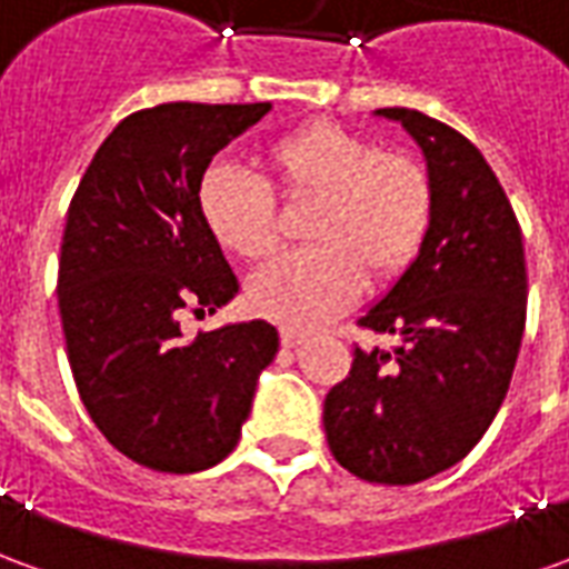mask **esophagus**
<instances>
[{"label":"esophagus","instance_id":"obj_1","mask_svg":"<svg viewBox=\"0 0 569 569\" xmlns=\"http://www.w3.org/2000/svg\"><path fill=\"white\" fill-rule=\"evenodd\" d=\"M305 338H308V335L298 332V329H280V345H283V347L305 345Z\"/></svg>","mask_w":569,"mask_h":569}]
</instances>
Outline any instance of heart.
Returning <instances> with one entry per match:
<instances>
[{
  "mask_svg": "<svg viewBox=\"0 0 569 569\" xmlns=\"http://www.w3.org/2000/svg\"><path fill=\"white\" fill-rule=\"evenodd\" d=\"M268 182L234 163H210L198 210L210 234L247 261L277 247V188L313 200L305 237L313 247L283 252L249 283V305L289 329H313L350 308L371 280H393L427 240L436 186L418 154L381 149L335 121H310L264 146Z\"/></svg>",
  "mask_w": 569,
  "mask_h": 569,
  "instance_id": "obj_1",
  "label": "heart"
}]
</instances>
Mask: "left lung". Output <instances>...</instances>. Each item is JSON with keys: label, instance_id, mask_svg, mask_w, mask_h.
Instances as JSON below:
<instances>
[{"label": "left lung", "instance_id": "1", "mask_svg": "<svg viewBox=\"0 0 569 569\" xmlns=\"http://www.w3.org/2000/svg\"><path fill=\"white\" fill-rule=\"evenodd\" d=\"M402 121L427 158L436 210L418 259L359 320L396 335V350H353L322 427L347 472L375 485H418L460 463L497 418L527 320L521 228L485 154L418 109Z\"/></svg>", "mask_w": 569, "mask_h": 569}]
</instances>
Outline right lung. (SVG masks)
Wrapping results in <instances>:
<instances>
[{"label":"right lung","mask_w":569,"mask_h":569,"mask_svg":"<svg viewBox=\"0 0 569 569\" xmlns=\"http://www.w3.org/2000/svg\"><path fill=\"white\" fill-rule=\"evenodd\" d=\"M271 103H161L118 124L72 194L57 301L67 357L106 441L154 472H200L234 451L277 329L252 320L198 332L237 296L219 240L198 210L212 154Z\"/></svg>","instance_id":"add662e5"}]
</instances>
